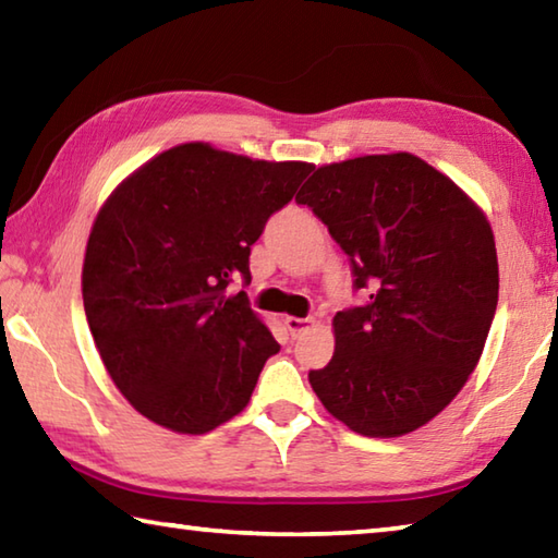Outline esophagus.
Instances as JSON below:
<instances>
[{
    "label": "esophagus",
    "mask_w": 558,
    "mask_h": 558,
    "mask_svg": "<svg viewBox=\"0 0 558 558\" xmlns=\"http://www.w3.org/2000/svg\"><path fill=\"white\" fill-rule=\"evenodd\" d=\"M282 323H286L288 332H290L292 337H300L302 332H307V329L315 325V319H313V317H292V315H288L286 319H282Z\"/></svg>",
    "instance_id": "34e87169"
}]
</instances>
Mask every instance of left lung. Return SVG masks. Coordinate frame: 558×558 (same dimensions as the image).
<instances>
[{
	"mask_svg": "<svg viewBox=\"0 0 558 558\" xmlns=\"http://www.w3.org/2000/svg\"><path fill=\"white\" fill-rule=\"evenodd\" d=\"M372 288L332 319L335 354L310 384L359 436L399 438L456 399L483 356L499 292L493 226L411 153L317 167L295 196Z\"/></svg>",
	"mask_w": 558,
	"mask_h": 558,
	"instance_id": "8db88e82",
	"label": "left lung"
}]
</instances>
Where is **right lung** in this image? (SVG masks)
<instances>
[{
	"mask_svg": "<svg viewBox=\"0 0 558 558\" xmlns=\"http://www.w3.org/2000/svg\"><path fill=\"white\" fill-rule=\"evenodd\" d=\"M307 162H268L184 143L116 186L93 221L83 307L98 354L130 405L157 426L202 436L251 401L278 354L245 292L248 256Z\"/></svg>",
	"mask_w": 558,
	"mask_h": 558,
	"instance_id": "1",
	"label": "right lung"
}]
</instances>
